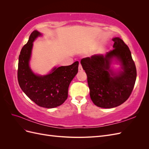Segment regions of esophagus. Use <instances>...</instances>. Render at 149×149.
Segmentation results:
<instances>
[{
  "label": "esophagus",
  "mask_w": 149,
  "mask_h": 149,
  "mask_svg": "<svg viewBox=\"0 0 149 149\" xmlns=\"http://www.w3.org/2000/svg\"><path fill=\"white\" fill-rule=\"evenodd\" d=\"M78 70H79V71H83V68H82V66H81V64H79V67H78Z\"/></svg>",
  "instance_id": "1"
}]
</instances>
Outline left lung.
Listing matches in <instances>:
<instances>
[{"label":"left lung","mask_w":149,"mask_h":149,"mask_svg":"<svg viewBox=\"0 0 149 149\" xmlns=\"http://www.w3.org/2000/svg\"><path fill=\"white\" fill-rule=\"evenodd\" d=\"M112 40L114 49L105 55H94L81 60L87 75L90 97L94 104L102 108L115 107L127 101L137 77L136 65L129 47L118 37ZM114 57L118 58L123 66V71L118 75L110 68Z\"/></svg>","instance_id":"left-lung-1"}]
</instances>
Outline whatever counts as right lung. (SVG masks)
Wrapping results in <instances>:
<instances>
[{
    "label": "right lung",
    "instance_id": "right-lung-1",
    "mask_svg": "<svg viewBox=\"0 0 149 149\" xmlns=\"http://www.w3.org/2000/svg\"><path fill=\"white\" fill-rule=\"evenodd\" d=\"M40 35L38 31H33L28 42L21 49L18 64V81L22 91L36 104L53 108L61 105L66 100L69 85L78 73L79 62L55 68L49 74L43 76L35 74L29 63L33 42Z\"/></svg>",
    "mask_w": 149,
    "mask_h": 149
}]
</instances>
